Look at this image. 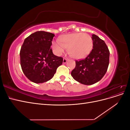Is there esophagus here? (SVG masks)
I'll return each mask as SVG.
<instances>
[{
	"mask_svg": "<svg viewBox=\"0 0 130 130\" xmlns=\"http://www.w3.org/2000/svg\"><path fill=\"white\" fill-rule=\"evenodd\" d=\"M67 62V59L64 58L63 60V63H66Z\"/></svg>",
	"mask_w": 130,
	"mask_h": 130,
	"instance_id": "esophagus-1",
	"label": "esophagus"
}]
</instances>
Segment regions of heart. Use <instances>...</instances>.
Here are the masks:
<instances>
[{"instance_id":"1","label":"heart","mask_w":130,"mask_h":130,"mask_svg":"<svg viewBox=\"0 0 130 130\" xmlns=\"http://www.w3.org/2000/svg\"><path fill=\"white\" fill-rule=\"evenodd\" d=\"M59 41L53 42V48L57 55H61L66 48L72 57L80 59L87 56L93 46L92 37L87 34L73 33L63 36Z\"/></svg>"}]
</instances>
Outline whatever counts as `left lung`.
Returning <instances> with one entry per match:
<instances>
[{
  "label": "left lung",
  "mask_w": 130,
  "mask_h": 130,
  "mask_svg": "<svg viewBox=\"0 0 130 130\" xmlns=\"http://www.w3.org/2000/svg\"><path fill=\"white\" fill-rule=\"evenodd\" d=\"M93 49L85 59L76 60V66L71 72L74 80L90 85L96 83L107 72L109 61V51L104 41L95 35H92Z\"/></svg>",
  "instance_id": "obj_1"
}]
</instances>
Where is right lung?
Returning <instances> with one entry per match:
<instances>
[{"label":"right lung","instance_id":"obj_1","mask_svg":"<svg viewBox=\"0 0 130 130\" xmlns=\"http://www.w3.org/2000/svg\"><path fill=\"white\" fill-rule=\"evenodd\" d=\"M55 35L39 31L26 37L20 51L21 65L26 77L34 83L50 80L62 64L63 58L53 54L52 41Z\"/></svg>","mask_w":130,"mask_h":130}]
</instances>
